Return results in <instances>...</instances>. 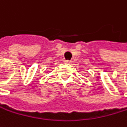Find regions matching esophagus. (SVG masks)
Wrapping results in <instances>:
<instances>
[{"mask_svg": "<svg viewBox=\"0 0 127 127\" xmlns=\"http://www.w3.org/2000/svg\"><path fill=\"white\" fill-rule=\"evenodd\" d=\"M64 63L67 64H71L72 63V61H70V60H64Z\"/></svg>", "mask_w": 127, "mask_h": 127, "instance_id": "esophagus-1", "label": "esophagus"}]
</instances>
